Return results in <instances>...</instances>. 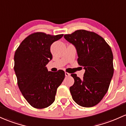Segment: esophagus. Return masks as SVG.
Returning a JSON list of instances; mask_svg holds the SVG:
<instances>
[{
  "instance_id": "1",
  "label": "esophagus",
  "mask_w": 126,
  "mask_h": 126,
  "mask_svg": "<svg viewBox=\"0 0 126 126\" xmlns=\"http://www.w3.org/2000/svg\"><path fill=\"white\" fill-rule=\"evenodd\" d=\"M70 75V74H69V73H67V72H65V76L66 77H69V76Z\"/></svg>"
}]
</instances>
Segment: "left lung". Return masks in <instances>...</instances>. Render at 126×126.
<instances>
[{"instance_id": "1", "label": "left lung", "mask_w": 126, "mask_h": 126, "mask_svg": "<svg viewBox=\"0 0 126 126\" xmlns=\"http://www.w3.org/2000/svg\"><path fill=\"white\" fill-rule=\"evenodd\" d=\"M64 38L75 47L78 64L85 70L82 79L71 74L75 81L70 87L73 100L83 107L96 105L107 93L114 74L111 48L102 37L87 30H76Z\"/></svg>"}]
</instances>
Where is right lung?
I'll return each mask as SVG.
<instances>
[{"instance_id": "obj_1", "label": "right lung", "mask_w": 126, "mask_h": 126, "mask_svg": "<svg viewBox=\"0 0 126 126\" xmlns=\"http://www.w3.org/2000/svg\"><path fill=\"white\" fill-rule=\"evenodd\" d=\"M63 36L34 33L22 41L15 52L14 68L19 89L35 108H45L54 102L57 89L65 77L63 70L52 72L46 67L52 58L51 45Z\"/></svg>"}]
</instances>
